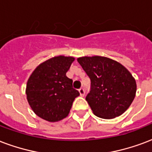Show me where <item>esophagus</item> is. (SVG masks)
Instances as JSON below:
<instances>
[{"instance_id":"1","label":"esophagus","mask_w":152,"mask_h":152,"mask_svg":"<svg viewBox=\"0 0 152 152\" xmlns=\"http://www.w3.org/2000/svg\"><path fill=\"white\" fill-rule=\"evenodd\" d=\"M79 92H80V96H84V95H85V91H84V88L79 89Z\"/></svg>"}]
</instances>
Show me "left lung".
<instances>
[{
    "mask_svg": "<svg viewBox=\"0 0 152 152\" xmlns=\"http://www.w3.org/2000/svg\"><path fill=\"white\" fill-rule=\"evenodd\" d=\"M77 61L91 80L86 100L96 116L112 119L130 107L136 92V83L121 64L104 56H83Z\"/></svg>",
    "mask_w": 152,
    "mask_h": 152,
    "instance_id": "obj_1",
    "label": "left lung"
}]
</instances>
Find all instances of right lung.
<instances>
[{
	"label": "right lung",
	"instance_id": "obj_1",
	"mask_svg": "<svg viewBox=\"0 0 152 152\" xmlns=\"http://www.w3.org/2000/svg\"><path fill=\"white\" fill-rule=\"evenodd\" d=\"M75 58L59 56L37 66L27 82L26 95L35 114L49 122L68 116L80 92L66 76Z\"/></svg>",
	"mask_w": 152,
	"mask_h": 152
}]
</instances>
